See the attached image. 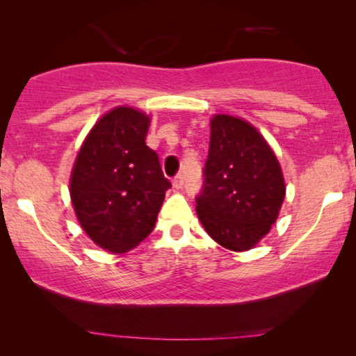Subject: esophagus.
Wrapping results in <instances>:
<instances>
[{"label":"esophagus","mask_w":356,"mask_h":356,"mask_svg":"<svg viewBox=\"0 0 356 356\" xmlns=\"http://www.w3.org/2000/svg\"><path fill=\"white\" fill-rule=\"evenodd\" d=\"M172 184H173L175 189H181V186H183V177H181V175H177V177L172 179Z\"/></svg>","instance_id":"obj_1"}]
</instances>
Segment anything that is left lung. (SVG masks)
Wrapping results in <instances>:
<instances>
[{"instance_id":"obj_1","label":"left lung","mask_w":356,"mask_h":356,"mask_svg":"<svg viewBox=\"0 0 356 356\" xmlns=\"http://www.w3.org/2000/svg\"><path fill=\"white\" fill-rule=\"evenodd\" d=\"M197 218L225 250H252L277 222L285 199L280 162L250 121L217 113L211 120V145Z\"/></svg>"}]
</instances>
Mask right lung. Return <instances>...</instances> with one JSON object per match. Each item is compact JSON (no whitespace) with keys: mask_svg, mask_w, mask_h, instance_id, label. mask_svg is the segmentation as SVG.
I'll list each match as a JSON object with an SVG mask.
<instances>
[{"mask_svg":"<svg viewBox=\"0 0 356 356\" xmlns=\"http://www.w3.org/2000/svg\"><path fill=\"white\" fill-rule=\"evenodd\" d=\"M150 116L120 105L82 140L70 178L77 222L102 250L123 254L154 230L165 191L159 155L145 144Z\"/></svg>","mask_w":356,"mask_h":356,"instance_id":"right-lung-1","label":"right lung"}]
</instances>
